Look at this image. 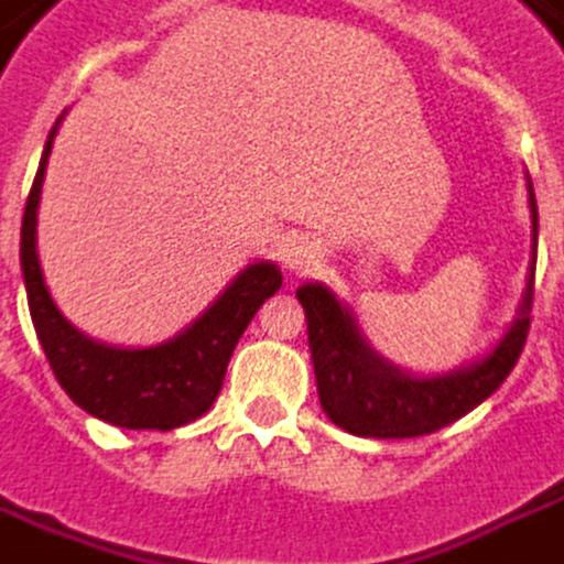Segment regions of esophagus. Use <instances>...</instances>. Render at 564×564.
Here are the masks:
<instances>
[{"label":"esophagus","mask_w":564,"mask_h":564,"mask_svg":"<svg viewBox=\"0 0 564 564\" xmlns=\"http://www.w3.org/2000/svg\"><path fill=\"white\" fill-rule=\"evenodd\" d=\"M319 263V248L310 238H291L282 245V267L289 275H304Z\"/></svg>","instance_id":"1"}]
</instances>
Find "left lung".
I'll use <instances>...</instances> for the list:
<instances>
[{
	"instance_id": "8db88e82",
	"label": "left lung",
	"mask_w": 564,
	"mask_h": 564,
	"mask_svg": "<svg viewBox=\"0 0 564 564\" xmlns=\"http://www.w3.org/2000/svg\"><path fill=\"white\" fill-rule=\"evenodd\" d=\"M528 207H531V267L512 326L485 357L456 366L437 376H413L381 357L366 341L354 310L335 297L323 282H304L297 301L307 316L310 357L316 372V391L326 415L350 434L360 437H419L444 429L449 422L471 413L478 403L500 388L531 326L534 297V267H538V198L528 176Z\"/></svg>"
}]
</instances>
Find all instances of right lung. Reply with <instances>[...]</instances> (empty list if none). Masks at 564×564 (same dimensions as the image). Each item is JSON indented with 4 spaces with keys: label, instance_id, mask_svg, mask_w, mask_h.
Masks as SVG:
<instances>
[{
    "label": "right lung",
    "instance_id": "obj_1",
    "mask_svg": "<svg viewBox=\"0 0 564 564\" xmlns=\"http://www.w3.org/2000/svg\"><path fill=\"white\" fill-rule=\"evenodd\" d=\"M58 123L48 132L21 223V273L36 338L55 379L79 410L117 429L173 432L214 406L241 332L260 304L279 291L282 273L273 260L245 267L195 323L151 347H117L83 335L48 294L36 251V210Z\"/></svg>",
    "mask_w": 564,
    "mask_h": 564
}]
</instances>
